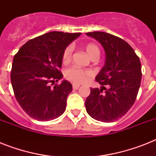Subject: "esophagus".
<instances>
[{
  "mask_svg": "<svg viewBox=\"0 0 156 156\" xmlns=\"http://www.w3.org/2000/svg\"><path fill=\"white\" fill-rule=\"evenodd\" d=\"M80 85H78V84H75V83H73V90H78V88H79Z\"/></svg>",
  "mask_w": 156,
  "mask_h": 156,
  "instance_id": "obj_1",
  "label": "esophagus"
}]
</instances>
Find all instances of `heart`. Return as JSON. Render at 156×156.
Masks as SVG:
<instances>
[{
    "label": "heart",
    "mask_w": 156,
    "mask_h": 156,
    "mask_svg": "<svg viewBox=\"0 0 156 156\" xmlns=\"http://www.w3.org/2000/svg\"><path fill=\"white\" fill-rule=\"evenodd\" d=\"M73 51V48L72 45H69L65 48L62 53V61L64 63H69L71 61ZM86 51L90 58H92L95 56H100V49L97 45L95 44H88L86 46ZM90 76H91L90 71L78 68L75 66L67 69L65 71V78L75 84L86 83L90 78Z\"/></svg>",
    "instance_id": "b5f03b06"
}]
</instances>
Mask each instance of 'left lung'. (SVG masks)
I'll return each mask as SVG.
<instances>
[{
	"label": "left lung",
	"mask_w": 156,
	"mask_h": 156,
	"mask_svg": "<svg viewBox=\"0 0 156 156\" xmlns=\"http://www.w3.org/2000/svg\"><path fill=\"white\" fill-rule=\"evenodd\" d=\"M87 35L102 44L106 62L95 78L102 87L90 88L86 109L96 121H115L135 102L142 78L140 60L130 45L116 35L102 31Z\"/></svg>",
	"instance_id": "8db88e82"
}]
</instances>
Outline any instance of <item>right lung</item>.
Instances as JSON below:
<instances>
[{"label":"right lung","mask_w":156,"mask_h":156,"mask_svg":"<svg viewBox=\"0 0 156 156\" xmlns=\"http://www.w3.org/2000/svg\"><path fill=\"white\" fill-rule=\"evenodd\" d=\"M81 33L52 31L26 43L14 55L10 78L22 108L37 121H51L62 115L72 85L60 70L62 53Z\"/></svg>","instance_id":"1"}]
</instances>
